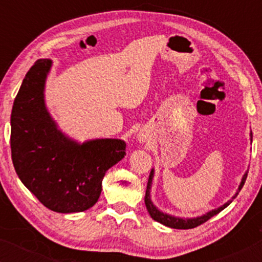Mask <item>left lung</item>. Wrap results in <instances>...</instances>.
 <instances>
[{
    "label": "left lung",
    "instance_id": "obj_1",
    "mask_svg": "<svg viewBox=\"0 0 262 262\" xmlns=\"http://www.w3.org/2000/svg\"><path fill=\"white\" fill-rule=\"evenodd\" d=\"M250 140L252 141V133H251V132H250ZM248 172H249V170H246V172L244 173V175H243L242 182H240V185L236 189L235 194L231 197V200L228 201V202H225L223 206L218 207V208H215V209L209 210V212L204 213L203 215H200V217H196V218H180V217H173V215H170V214H167V213L161 212V210L159 209L154 203H152L151 194H150V189H151V185H152V177H154V169H152L151 172H150V176H149V180H148V186H146L145 198H144V201H145L146 209H148L150 217L154 219V221L159 222V223H161L164 225H166V227L173 228V229H192V228H196V227H198V225L203 224L204 222L208 221V219L214 217L215 214H218L219 212H222V210H223L224 208H227V207L229 206L231 202H233L234 198H235L237 194H239L240 189H242L243 186H244L246 177H248Z\"/></svg>",
    "mask_w": 262,
    "mask_h": 262
}]
</instances>
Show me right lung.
Here are the masks:
<instances>
[{
    "mask_svg": "<svg viewBox=\"0 0 262 262\" xmlns=\"http://www.w3.org/2000/svg\"><path fill=\"white\" fill-rule=\"evenodd\" d=\"M53 61L39 59L27 73L11 114L12 161L18 177L47 208L76 213L98 201L107 170L125 155V141L71 139L45 106Z\"/></svg>",
    "mask_w": 262,
    "mask_h": 262,
    "instance_id": "obj_1",
    "label": "right lung"
}]
</instances>
